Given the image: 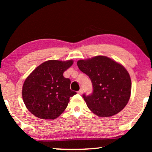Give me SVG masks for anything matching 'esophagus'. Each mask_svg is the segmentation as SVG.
Returning a JSON list of instances; mask_svg holds the SVG:
<instances>
[{"label": "esophagus", "mask_w": 152, "mask_h": 152, "mask_svg": "<svg viewBox=\"0 0 152 152\" xmlns=\"http://www.w3.org/2000/svg\"><path fill=\"white\" fill-rule=\"evenodd\" d=\"M78 93L79 94H82V93H83V91H82V88H81L80 90L79 91H78Z\"/></svg>", "instance_id": "1"}]
</instances>
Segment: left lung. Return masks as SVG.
<instances>
[{"label": "left lung", "mask_w": 152, "mask_h": 152, "mask_svg": "<svg viewBox=\"0 0 152 152\" xmlns=\"http://www.w3.org/2000/svg\"><path fill=\"white\" fill-rule=\"evenodd\" d=\"M80 70L91 80L93 92L83 94L91 111L101 117L116 115L124 109L130 99L132 81L121 64L103 56L77 61Z\"/></svg>", "instance_id": "left-lung-1"}]
</instances>
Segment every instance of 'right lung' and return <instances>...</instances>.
Segmentation results:
<instances>
[{
    "instance_id": "right-lung-1",
    "label": "right lung",
    "mask_w": 152,
    "mask_h": 152,
    "mask_svg": "<svg viewBox=\"0 0 152 152\" xmlns=\"http://www.w3.org/2000/svg\"><path fill=\"white\" fill-rule=\"evenodd\" d=\"M72 64V60L46 61L25 79L22 96L33 115L42 119H54L66 109L70 98L76 94L70 88V80L63 76Z\"/></svg>"
}]
</instances>
